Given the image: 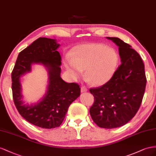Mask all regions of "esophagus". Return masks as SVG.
<instances>
[{
    "mask_svg": "<svg viewBox=\"0 0 156 156\" xmlns=\"http://www.w3.org/2000/svg\"><path fill=\"white\" fill-rule=\"evenodd\" d=\"M86 91H87V89L86 87L82 86L81 87V92L83 93V92H86Z\"/></svg>",
    "mask_w": 156,
    "mask_h": 156,
    "instance_id": "esophagus-1",
    "label": "esophagus"
}]
</instances>
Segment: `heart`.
<instances>
[{
	"mask_svg": "<svg viewBox=\"0 0 156 156\" xmlns=\"http://www.w3.org/2000/svg\"><path fill=\"white\" fill-rule=\"evenodd\" d=\"M119 55L112 48L101 44H87L74 49L64 64L74 78L80 76L86 69V78L96 86L108 82L118 67Z\"/></svg>",
	"mask_w": 156,
	"mask_h": 156,
	"instance_id": "heart-1",
	"label": "heart"
}]
</instances>
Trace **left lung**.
I'll list each match as a JSON object with an SVG mask.
<instances>
[{
    "instance_id": "8db88e82",
    "label": "left lung",
    "mask_w": 156,
    "mask_h": 156,
    "mask_svg": "<svg viewBox=\"0 0 156 156\" xmlns=\"http://www.w3.org/2000/svg\"><path fill=\"white\" fill-rule=\"evenodd\" d=\"M119 47L122 63L110 80L91 88L94 103L90 113L103 128L122 127L135 116L142 103L146 85L144 65L131 46L116 37H106Z\"/></svg>"
}]
</instances>
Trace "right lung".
Here are the masks:
<instances>
[{
    "label": "right lung",
    "mask_w": 156,
    "mask_h": 156,
    "mask_svg": "<svg viewBox=\"0 0 156 156\" xmlns=\"http://www.w3.org/2000/svg\"><path fill=\"white\" fill-rule=\"evenodd\" d=\"M59 46L55 39L38 38L19 53L12 73V95L17 111L28 122L44 129L59 127L70 104L80 95L78 84L66 83L61 78V57L57 51ZM34 63L42 64L48 69V90L41 101L25 105L21 100L19 78L30 72Z\"/></svg>",
    "instance_id": "1"
}]
</instances>
